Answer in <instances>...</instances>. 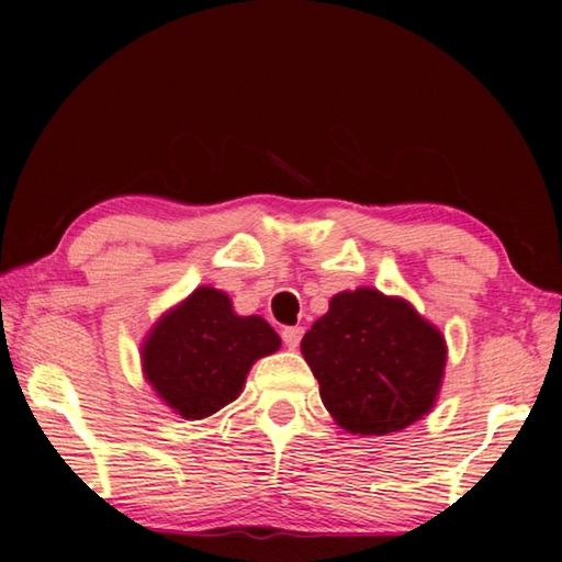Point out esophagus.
<instances>
[{
	"label": "esophagus",
	"instance_id": "34e87169",
	"mask_svg": "<svg viewBox=\"0 0 562 562\" xmlns=\"http://www.w3.org/2000/svg\"><path fill=\"white\" fill-rule=\"evenodd\" d=\"M302 338H304V328L302 326H290V328L282 330V340H284V345H288L290 350L300 348Z\"/></svg>",
	"mask_w": 562,
	"mask_h": 562
}]
</instances>
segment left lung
<instances>
[{"label": "left lung", "instance_id": "obj_1", "mask_svg": "<svg viewBox=\"0 0 562 562\" xmlns=\"http://www.w3.org/2000/svg\"><path fill=\"white\" fill-rule=\"evenodd\" d=\"M326 411L345 432H398L435 408L447 367L441 330L403 296L338 292L302 338Z\"/></svg>", "mask_w": 562, "mask_h": 562}]
</instances>
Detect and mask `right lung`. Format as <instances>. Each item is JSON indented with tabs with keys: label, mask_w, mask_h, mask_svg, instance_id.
<instances>
[{
	"label": "right lung",
	"mask_w": 562,
	"mask_h": 562,
	"mask_svg": "<svg viewBox=\"0 0 562 562\" xmlns=\"http://www.w3.org/2000/svg\"><path fill=\"white\" fill-rule=\"evenodd\" d=\"M280 342L266 318L238 316L229 294L205 284L149 328L139 348L142 374L176 415L202 420L236 401L250 367Z\"/></svg>",
	"instance_id": "obj_1"
}]
</instances>
